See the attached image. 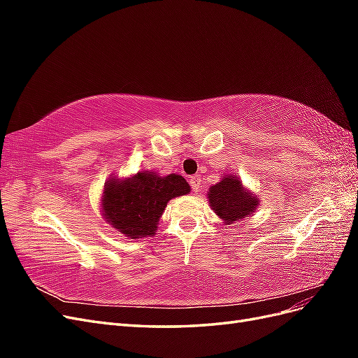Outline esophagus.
<instances>
[{
  "label": "esophagus",
  "mask_w": 358,
  "mask_h": 358,
  "mask_svg": "<svg viewBox=\"0 0 358 358\" xmlns=\"http://www.w3.org/2000/svg\"><path fill=\"white\" fill-rule=\"evenodd\" d=\"M189 185H191V188H192L194 192H199V188H200V176H199V175L191 176Z\"/></svg>",
  "instance_id": "esophagus-1"
}]
</instances>
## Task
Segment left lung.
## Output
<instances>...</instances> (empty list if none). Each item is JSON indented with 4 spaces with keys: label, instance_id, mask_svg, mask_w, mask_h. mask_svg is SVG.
Returning <instances> with one entry per match:
<instances>
[{
    "label": "left lung",
    "instance_id": "8db88e82",
    "mask_svg": "<svg viewBox=\"0 0 358 358\" xmlns=\"http://www.w3.org/2000/svg\"><path fill=\"white\" fill-rule=\"evenodd\" d=\"M209 204L225 224H233L251 216L259 204L258 197L245 189L236 175H225L209 188Z\"/></svg>",
    "mask_w": 358,
    "mask_h": 358
}]
</instances>
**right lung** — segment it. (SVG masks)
<instances>
[{
	"label": "right lung",
	"instance_id": "right-lung-1",
	"mask_svg": "<svg viewBox=\"0 0 358 358\" xmlns=\"http://www.w3.org/2000/svg\"><path fill=\"white\" fill-rule=\"evenodd\" d=\"M191 191L179 175L158 176L155 171H138L127 179L112 178L104 185L101 212L107 224L128 239L154 236L167 203Z\"/></svg>",
	"mask_w": 358,
	"mask_h": 358
}]
</instances>
